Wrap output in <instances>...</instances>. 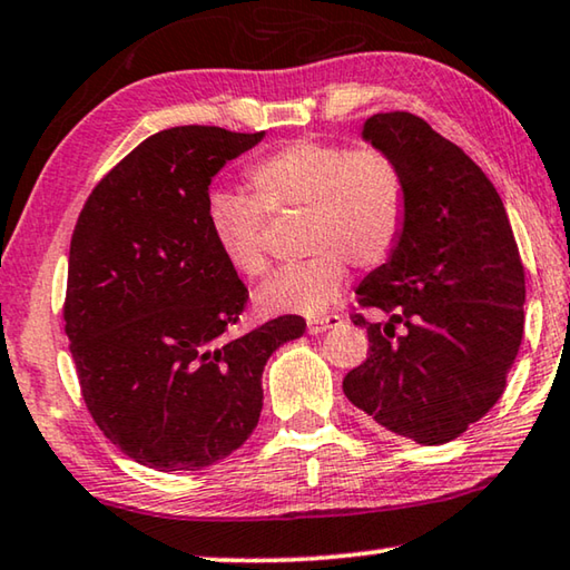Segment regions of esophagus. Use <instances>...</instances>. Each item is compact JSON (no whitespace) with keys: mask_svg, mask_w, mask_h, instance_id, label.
I'll return each instance as SVG.
<instances>
[{"mask_svg":"<svg viewBox=\"0 0 570 570\" xmlns=\"http://www.w3.org/2000/svg\"><path fill=\"white\" fill-rule=\"evenodd\" d=\"M341 323V315L335 313H325V315H315V318H307V331L311 333H325L335 328Z\"/></svg>","mask_w":570,"mask_h":570,"instance_id":"34e87169","label":"esophagus"}]
</instances>
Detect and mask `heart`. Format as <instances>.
Listing matches in <instances>:
<instances>
[{
	"label": "heart",
	"mask_w": 570,
	"mask_h": 570,
	"mask_svg": "<svg viewBox=\"0 0 570 570\" xmlns=\"http://www.w3.org/2000/svg\"><path fill=\"white\" fill-rule=\"evenodd\" d=\"M249 197L212 191L207 227L235 273H265V214L303 209V263L275 269L255 293L265 315H321L348 283L351 259L379 265L394 252L406 222V184L379 148L295 138L257 158L245 174Z\"/></svg>",
	"instance_id": "heart-1"
}]
</instances>
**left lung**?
I'll use <instances>...</instances> for the list:
<instances>
[{
  "label": "left lung",
  "instance_id": "obj_1",
  "mask_svg": "<svg viewBox=\"0 0 570 570\" xmlns=\"http://www.w3.org/2000/svg\"><path fill=\"white\" fill-rule=\"evenodd\" d=\"M406 184V222L384 265L361 279V305L386 323L343 394L389 432L446 444L498 404L525 325V269L495 186L460 146L394 110L361 126ZM405 325L399 336L395 325Z\"/></svg>",
  "mask_w": 570,
  "mask_h": 570
}]
</instances>
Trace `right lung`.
I'll list each match as a JSON object with an SVG mask.
<instances>
[{
  "label": "right lung",
  "instance_id": "right-lung-1",
  "mask_svg": "<svg viewBox=\"0 0 570 570\" xmlns=\"http://www.w3.org/2000/svg\"><path fill=\"white\" fill-rule=\"evenodd\" d=\"M265 138L179 126L138 144L75 224L65 333L100 432L144 468L197 472L239 450L263 412V371L301 315L224 338L247 287L207 227L212 179Z\"/></svg>",
  "mask_w": 570,
  "mask_h": 570
}]
</instances>
